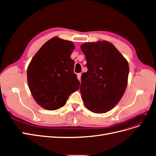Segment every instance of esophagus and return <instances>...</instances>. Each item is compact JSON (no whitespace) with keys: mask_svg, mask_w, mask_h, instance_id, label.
I'll return each mask as SVG.
<instances>
[{"mask_svg":"<svg viewBox=\"0 0 156 156\" xmlns=\"http://www.w3.org/2000/svg\"><path fill=\"white\" fill-rule=\"evenodd\" d=\"M81 73H78L77 74V79L79 80H81Z\"/></svg>","mask_w":156,"mask_h":156,"instance_id":"34e87169","label":"esophagus"}]
</instances>
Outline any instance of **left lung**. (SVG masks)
Returning <instances> with one entry per match:
<instances>
[{
	"label": "left lung",
	"mask_w": 156,
	"mask_h": 156,
	"mask_svg": "<svg viewBox=\"0 0 156 156\" xmlns=\"http://www.w3.org/2000/svg\"><path fill=\"white\" fill-rule=\"evenodd\" d=\"M81 49L85 55L86 73L80 87L84 105L95 113L111 110L123 96L127 84L129 65L112 44L88 42Z\"/></svg>",
	"instance_id": "8db88e82"
}]
</instances>
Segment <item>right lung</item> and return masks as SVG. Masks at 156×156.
<instances>
[{
    "label": "right lung",
    "instance_id": "1",
    "mask_svg": "<svg viewBox=\"0 0 156 156\" xmlns=\"http://www.w3.org/2000/svg\"><path fill=\"white\" fill-rule=\"evenodd\" d=\"M72 41L55 37L48 41L32 58L27 69V81L33 98L47 110L63 107L69 95L79 88L73 73Z\"/></svg>",
    "mask_w": 156,
    "mask_h": 156
}]
</instances>
